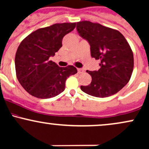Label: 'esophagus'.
<instances>
[{
    "label": "esophagus",
    "mask_w": 149,
    "mask_h": 149,
    "mask_svg": "<svg viewBox=\"0 0 149 149\" xmlns=\"http://www.w3.org/2000/svg\"><path fill=\"white\" fill-rule=\"evenodd\" d=\"M78 73H83L84 72V69H83V68H78Z\"/></svg>",
    "instance_id": "obj_1"
}]
</instances>
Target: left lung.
<instances>
[{
  "label": "left lung",
  "mask_w": 149,
  "mask_h": 149,
  "mask_svg": "<svg viewBox=\"0 0 149 149\" xmlns=\"http://www.w3.org/2000/svg\"><path fill=\"white\" fill-rule=\"evenodd\" d=\"M77 31L91 45L93 58L100 60L98 71H87L92 77L89 86L81 89L90 95L106 97L122 89L130 81L134 55L128 42L118 30L84 20L77 22Z\"/></svg>",
  "instance_id": "1"
}]
</instances>
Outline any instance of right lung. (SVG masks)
I'll return each mask as SVG.
<instances>
[{"label":"right lung","instance_id":"add662e5","mask_svg":"<svg viewBox=\"0 0 149 149\" xmlns=\"http://www.w3.org/2000/svg\"><path fill=\"white\" fill-rule=\"evenodd\" d=\"M76 22L56 23L40 28L26 37L15 54L16 76L29 94L37 98L56 96L65 90L66 79L77 73L73 66L59 67L49 57L62 47V40Z\"/></svg>","mask_w":149,"mask_h":149}]
</instances>
